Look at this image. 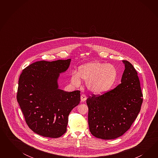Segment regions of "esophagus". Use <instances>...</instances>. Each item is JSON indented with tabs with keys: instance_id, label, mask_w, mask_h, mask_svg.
I'll return each mask as SVG.
<instances>
[{
	"instance_id": "esophagus-1",
	"label": "esophagus",
	"mask_w": 158,
	"mask_h": 158,
	"mask_svg": "<svg viewBox=\"0 0 158 158\" xmlns=\"http://www.w3.org/2000/svg\"><path fill=\"white\" fill-rule=\"evenodd\" d=\"M81 101L84 102V101H85L86 100V99H87V97H86L85 94H81Z\"/></svg>"
}]
</instances>
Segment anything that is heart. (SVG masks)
I'll list each match as a JSON object with an SVG mask.
<instances>
[{
	"label": "heart",
	"mask_w": 158,
	"mask_h": 158,
	"mask_svg": "<svg viewBox=\"0 0 158 158\" xmlns=\"http://www.w3.org/2000/svg\"><path fill=\"white\" fill-rule=\"evenodd\" d=\"M86 81V86L90 91L101 94L110 90L117 78V70L110 64L94 61L81 65L78 73L72 72L71 83L75 86L81 83V79Z\"/></svg>",
	"instance_id": "1"
}]
</instances>
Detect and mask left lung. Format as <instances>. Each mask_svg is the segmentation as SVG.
<instances>
[{
	"mask_svg": "<svg viewBox=\"0 0 158 158\" xmlns=\"http://www.w3.org/2000/svg\"><path fill=\"white\" fill-rule=\"evenodd\" d=\"M123 62L125 69L121 83L103 94H93L86 100L89 130L97 138L111 139L122 135L141 110L143 96L138 73L130 62Z\"/></svg>",
	"mask_w": 158,
	"mask_h": 158,
	"instance_id": "1",
	"label": "left lung"
}]
</instances>
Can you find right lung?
I'll return each instance as SVG.
<instances>
[{
    "mask_svg": "<svg viewBox=\"0 0 158 158\" xmlns=\"http://www.w3.org/2000/svg\"><path fill=\"white\" fill-rule=\"evenodd\" d=\"M71 59L37 61L20 75L17 100L29 127L40 135H62L67 131L69 113L80 102L79 90L58 89L60 73L67 71Z\"/></svg>",
    "mask_w": 158,
    "mask_h": 158,
    "instance_id": "add662e5",
    "label": "right lung"
}]
</instances>
